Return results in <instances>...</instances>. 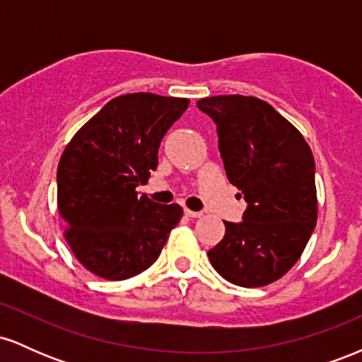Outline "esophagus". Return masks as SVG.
Listing matches in <instances>:
<instances>
[{
  "instance_id": "34e87169",
  "label": "esophagus",
  "mask_w": 362,
  "mask_h": 362,
  "mask_svg": "<svg viewBox=\"0 0 362 362\" xmlns=\"http://www.w3.org/2000/svg\"><path fill=\"white\" fill-rule=\"evenodd\" d=\"M184 213H185L187 216H189V218H201V216H202L201 211H190V209H185Z\"/></svg>"
}]
</instances>
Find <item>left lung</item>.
Here are the masks:
<instances>
[{"mask_svg":"<svg viewBox=\"0 0 362 362\" xmlns=\"http://www.w3.org/2000/svg\"><path fill=\"white\" fill-rule=\"evenodd\" d=\"M197 107L214 120L228 180L247 202L242 221H224L223 240L207 257L231 284H271L296 264L317 224L311 149L260 98L218 95Z\"/></svg>","mask_w":362,"mask_h":362,"instance_id":"obj_1","label":"left lung"}]
</instances>
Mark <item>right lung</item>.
Here are the masks:
<instances>
[{"mask_svg":"<svg viewBox=\"0 0 362 362\" xmlns=\"http://www.w3.org/2000/svg\"><path fill=\"white\" fill-rule=\"evenodd\" d=\"M187 107V98L120 95L62 153L57 207L68 226L64 236L95 276L122 281L146 271L180 221V206L139 197L136 187L156 170L161 139Z\"/></svg>","mask_w":362,"mask_h":362,"instance_id":"1","label":"right lung"}]
</instances>
